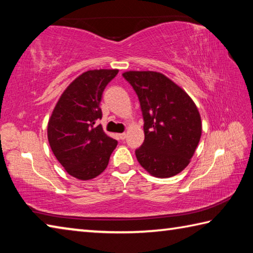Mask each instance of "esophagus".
<instances>
[{
  "label": "esophagus",
  "instance_id": "1",
  "mask_svg": "<svg viewBox=\"0 0 253 253\" xmlns=\"http://www.w3.org/2000/svg\"><path fill=\"white\" fill-rule=\"evenodd\" d=\"M118 136H119V138H121V139H125L127 134H126V132H122V134H119Z\"/></svg>",
  "mask_w": 253,
  "mask_h": 253
}]
</instances>
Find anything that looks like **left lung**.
<instances>
[{"instance_id": "8db88e82", "label": "left lung", "mask_w": 253, "mask_h": 253, "mask_svg": "<svg viewBox=\"0 0 253 253\" xmlns=\"http://www.w3.org/2000/svg\"><path fill=\"white\" fill-rule=\"evenodd\" d=\"M123 76L138 96L144 117L145 139L135 152L137 161L158 178L181 173L190 164L202 134L198 107L161 72L126 71Z\"/></svg>"}]
</instances>
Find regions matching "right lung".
<instances>
[{
  "label": "right lung",
  "instance_id": "add662e5",
  "mask_svg": "<svg viewBox=\"0 0 253 253\" xmlns=\"http://www.w3.org/2000/svg\"><path fill=\"white\" fill-rule=\"evenodd\" d=\"M118 69L81 74L60 96L48 123L52 153L68 174L81 181L95 178L106 169L117 140L96 125L101 119L104 89Z\"/></svg>",
  "mask_w": 253,
  "mask_h": 253
}]
</instances>
